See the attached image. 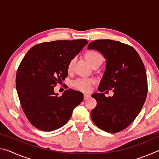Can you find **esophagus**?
<instances>
[{
	"label": "esophagus",
	"instance_id": "obj_1",
	"mask_svg": "<svg viewBox=\"0 0 159 159\" xmlns=\"http://www.w3.org/2000/svg\"><path fill=\"white\" fill-rule=\"evenodd\" d=\"M83 97H84V99H89L90 98V95H87V94H84V95H83Z\"/></svg>",
	"mask_w": 159,
	"mask_h": 159
}]
</instances>
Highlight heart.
Masks as SVG:
<instances>
[{
    "label": "heart",
    "instance_id": "heart-1",
    "mask_svg": "<svg viewBox=\"0 0 159 159\" xmlns=\"http://www.w3.org/2000/svg\"><path fill=\"white\" fill-rule=\"evenodd\" d=\"M85 57L87 59L88 62L90 64L91 66H93L98 62H102L103 60V57L95 51H89L86 53ZM76 58L74 57L70 60L68 64V71H71L73 70L75 62H76ZM95 83V80L93 79H78L73 82L72 85L76 89L82 91V92H89L91 90V86Z\"/></svg>",
    "mask_w": 159,
    "mask_h": 159
}]
</instances>
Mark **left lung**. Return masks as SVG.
<instances>
[{"instance_id": "8db88e82", "label": "left lung", "mask_w": 159, "mask_h": 159, "mask_svg": "<svg viewBox=\"0 0 159 159\" xmlns=\"http://www.w3.org/2000/svg\"><path fill=\"white\" fill-rule=\"evenodd\" d=\"M107 60L98 90H112L114 95H92L97 106L91 111L95 124L107 133L124 130L140 112L147 95V79L144 64L133 47L112 40H97L88 45ZM108 92V90H107Z\"/></svg>"}]
</instances>
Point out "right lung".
<instances>
[{"label": "right lung", "mask_w": 159, "mask_h": 159, "mask_svg": "<svg viewBox=\"0 0 159 159\" xmlns=\"http://www.w3.org/2000/svg\"><path fill=\"white\" fill-rule=\"evenodd\" d=\"M88 43L85 39L38 44L26 54L16 76L21 107L34 127L52 131L69 121L74 108L83 100L79 91L69 89L61 96L54 88L68 75V64Z\"/></svg>", "instance_id": "add662e5"}]
</instances>
